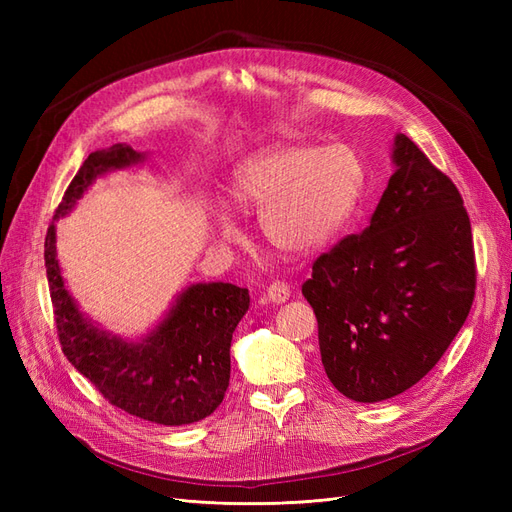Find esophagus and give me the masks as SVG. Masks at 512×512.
I'll return each mask as SVG.
<instances>
[{
	"label": "esophagus",
	"mask_w": 512,
	"mask_h": 512,
	"mask_svg": "<svg viewBox=\"0 0 512 512\" xmlns=\"http://www.w3.org/2000/svg\"><path fill=\"white\" fill-rule=\"evenodd\" d=\"M265 299H267L269 303H275V305L286 303V301L290 299V288H288V284H284V282H273V284L267 288V292H265Z\"/></svg>",
	"instance_id": "1"
}]
</instances>
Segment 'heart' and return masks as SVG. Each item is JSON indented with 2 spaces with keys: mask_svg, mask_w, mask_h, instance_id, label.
<instances>
[{
  "mask_svg": "<svg viewBox=\"0 0 512 512\" xmlns=\"http://www.w3.org/2000/svg\"><path fill=\"white\" fill-rule=\"evenodd\" d=\"M363 190V166L344 145H280L237 166L228 203L258 213V228L275 250L307 256L327 247L346 226ZM222 241H235L237 228L226 209L215 211Z\"/></svg>",
  "mask_w": 512,
  "mask_h": 512,
  "instance_id": "b5f03b06",
  "label": "heart"
}]
</instances>
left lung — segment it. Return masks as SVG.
I'll return each mask as SVG.
<instances>
[{"instance_id":"obj_1","label":"left lung","mask_w":512,"mask_h":512,"mask_svg":"<svg viewBox=\"0 0 512 512\" xmlns=\"http://www.w3.org/2000/svg\"><path fill=\"white\" fill-rule=\"evenodd\" d=\"M395 173L361 235L322 254L303 284L324 371L352 401L408 391L451 346L474 301L468 211L455 183L406 134Z\"/></svg>"}]
</instances>
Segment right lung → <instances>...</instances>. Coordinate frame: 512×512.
<instances>
[{"label":"right lung","instance_id":"obj_1","mask_svg":"<svg viewBox=\"0 0 512 512\" xmlns=\"http://www.w3.org/2000/svg\"><path fill=\"white\" fill-rule=\"evenodd\" d=\"M126 143L89 153L68 185L44 239V267L61 350L111 401L132 416L166 427L203 421L222 404L230 380V342L250 309V292L209 282L183 288L164 318L138 339L91 320L68 292L57 260L55 222L76 207L96 179L145 162Z\"/></svg>","mask_w":512,"mask_h":512}]
</instances>
